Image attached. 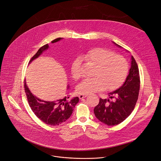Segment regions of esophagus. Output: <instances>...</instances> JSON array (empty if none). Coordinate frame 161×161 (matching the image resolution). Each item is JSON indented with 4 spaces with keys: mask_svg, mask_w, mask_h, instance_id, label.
<instances>
[{
    "mask_svg": "<svg viewBox=\"0 0 161 161\" xmlns=\"http://www.w3.org/2000/svg\"><path fill=\"white\" fill-rule=\"evenodd\" d=\"M86 97H87V95H83V94H80L79 95V98L80 99H82L83 98H85Z\"/></svg>",
    "mask_w": 161,
    "mask_h": 161,
    "instance_id": "obj_1",
    "label": "esophagus"
}]
</instances>
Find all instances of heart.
<instances>
[{
    "label": "heart",
    "mask_w": 161,
    "mask_h": 161,
    "mask_svg": "<svg viewBox=\"0 0 161 161\" xmlns=\"http://www.w3.org/2000/svg\"><path fill=\"white\" fill-rule=\"evenodd\" d=\"M87 61L95 64L92 78H86L80 83L76 91L80 94L88 95L106 88L113 90L118 88L125 80L128 73L127 61L120 55L102 47H95L83 56ZM71 75L75 80L82 75L81 61L76 59L71 66Z\"/></svg>",
    "instance_id": "heart-1"
}]
</instances>
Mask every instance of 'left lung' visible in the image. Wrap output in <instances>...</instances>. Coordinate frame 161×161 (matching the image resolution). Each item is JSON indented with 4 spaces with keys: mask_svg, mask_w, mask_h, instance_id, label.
Segmentation results:
<instances>
[{
    "mask_svg": "<svg viewBox=\"0 0 161 161\" xmlns=\"http://www.w3.org/2000/svg\"><path fill=\"white\" fill-rule=\"evenodd\" d=\"M113 43L121 48L115 42ZM140 75L134 58H131V68L124 84L109 93V98H100L93 109L96 118L108 126H114L125 121L133 111L140 90Z\"/></svg>",
    "mask_w": 161,
    "mask_h": 161,
    "instance_id": "8db88e82",
    "label": "left lung"
}]
</instances>
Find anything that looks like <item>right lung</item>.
<instances>
[{"mask_svg": "<svg viewBox=\"0 0 161 161\" xmlns=\"http://www.w3.org/2000/svg\"><path fill=\"white\" fill-rule=\"evenodd\" d=\"M62 38H58L52 41L53 43L61 40ZM49 47L48 44L42 46L30 59L29 64L33 60L38 58L43 51ZM25 90L28 103L32 111L42 121L51 126L59 125L65 122L71 116L73 109L79 102L78 97L69 98V95L55 101H45L41 100L32 94L28 88L26 81H25ZM69 86L68 85V89Z\"/></svg>", "mask_w": 161, "mask_h": 161, "instance_id": "obj_1", "label": "right lung"}]
</instances>
